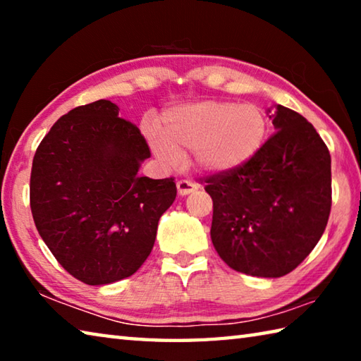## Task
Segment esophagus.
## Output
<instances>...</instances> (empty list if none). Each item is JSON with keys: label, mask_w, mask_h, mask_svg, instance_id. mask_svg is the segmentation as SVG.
<instances>
[{"label": "esophagus", "mask_w": 361, "mask_h": 361, "mask_svg": "<svg viewBox=\"0 0 361 361\" xmlns=\"http://www.w3.org/2000/svg\"><path fill=\"white\" fill-rule=\"evenodd\" d=\"M197 188H199V186L195 185V183L188 181V180H180L178 183H176V189H178V194H180V195L191 194V192H194Z\"/></svg>", "instance_id": "1"}]
</instances>
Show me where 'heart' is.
<instances>
[{
	"label": "heart",
	"mask_w": 361,
	"mask_h": 361,
	"mask_svg": "<svg viewBox=\"0 0 361 361\" xmlns=\"http://www.w3.org/2000/svg\"><path fill=\"white\" fill-rule=\"evenodd\" d=\"M267 133V119L256 105L205 100L167 109L159 133L148 132L154 154L173 166L192 151L200 172L231 173L258 154Z\"/></svg>",
	"instance_id": "obj_1"
}]
</instances>
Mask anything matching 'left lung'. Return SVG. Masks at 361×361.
I'll list each match as a JSON object with an SVG mask.
<instances>
[{
    "label": "left lung",
    "mask_w": 361,
    "mask_h": 361,
    "mask_svg": "<svg viewBox=\"0 0 361 361\" xmlns=\"http://www.w3.org/2000/svg\"><path fill=\"white\" fill-rule=\"evenodd\" d=\"M277 132L252 161L205 180L212 242L226 264L253 277L286 276L307 258L331 210V156L314 126L282 105Z\"/></svg>",
    "instance_id": "8db88e82"
}]
</instances>
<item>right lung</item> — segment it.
I'll return each instance as SVG.
<instances>
[{"mask_svg":"<svg viewBox=\"0 0 361 361\" xmlns=\"http://www.w3.org/2000/svg\"><path fill=\"white\" fill-rule=\"evenodd\" d=\"M149 156L138 127L109 100L71 109L42 138L30 207L41 239L75 279L114 283L149 256L159 219L176 197L173 178L138 175Z\"/></svg>","mask_w":361,"mask_h":361,"instance_id":"1","label":"right lung"}]
</instances>
